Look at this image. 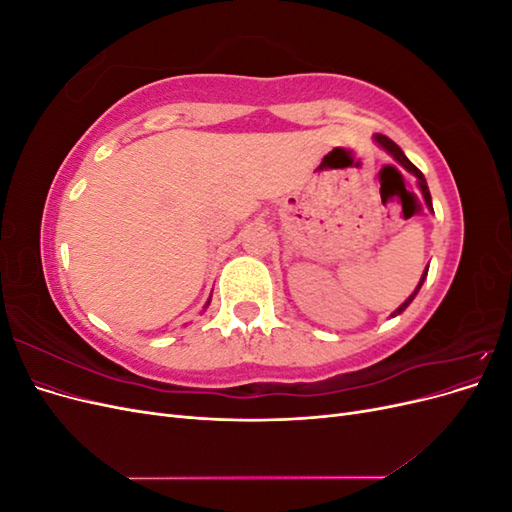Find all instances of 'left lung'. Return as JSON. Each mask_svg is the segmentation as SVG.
<instances>
[{
    "instance_id": "left-lung-1",
    "label": "left lung",
    "mask_w": 512,
    "mask_h": 512,
    "mask_svg": "<svg viewBox=\"0 0 512 512\" xmlns=\"http://www.w3.org/2000/svg\"><path fill=\"white\" fill-rule=\"evenodd\" d=\"M374 138H376V143H378V145H382V147H384L386 151H389V153H391V156H393V158H395V160H397V162H399L401 166H404L406 170H410V173H412V175H414V177L418 179V185H421V192H423V196H425V203H427V207H429V209H433V207H431V194H429V188H427V183H425V177H423V173H421V170H418V168H416V166H414V164H412V162H410V160H408V158L404 156V151H401V149H399V147H397V145H395V143L391 141V138H389V136H384V134H376ZM425 275H427V271L423 273V277H421V282H418L416 290H414V292L410 294V297H408V299H406L404 303H401V305H399V307L395 309V312H393V316H397V314H401V312H404V309H406V307H408V305L412 303V299L416 297V292H418V290H421V286H423V282H425Z\"/></svg>"
}]
</instances>
